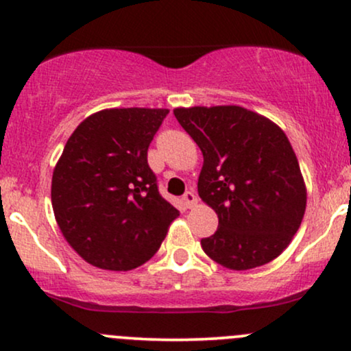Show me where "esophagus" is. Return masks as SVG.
Segmentation results:
<instances>
[{
    "mask_svg": "<svg viewBox=\"0 0 351 351\" xmlns=\"http://www.w3.org/2000/svg\"><path fill=\"white\" fill-rule=\"evenodd\" d=\"M183 201H184V206L186 208H193L196 203H198V198H196L195 191H186L183 195Z\"/></svg>",
    "mask_w": 351,
    "mask_h": 351,
    "instance_id": "esophagus-1",
    "label": "esophagus"
}]
</instances>
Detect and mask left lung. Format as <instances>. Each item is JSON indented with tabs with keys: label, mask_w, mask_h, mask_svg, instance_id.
<instances>
[{
	"label": "left lung",
	"mask_w": 351,
	"mask_h": 351,
	"mask_svg": "<svg viewBox=\"0 0 351 351\" xmlns=\"http://www.w3.org/2000/svg\"><path fill=\"white\" fill-rule=\"evenodd\" d=\"M203 153L199 198L216 211L217 231L203 251L232 271L280 256L300 228L307 189L280 127L239 106L173 110Z\"/></svg>",
	"instance_id": "8db88e82"
}]
</instances>
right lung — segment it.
<instances>
[{
  "mask_svg": "<svg viewBox=\"0 0 351 351\" xmlns=\"http://www.w3.org/2000/svg\"><path fill=\"white\" fill-rule=\"evenodd\" d=\"M167 108H107L69 136L51 199L71 247L95 267L132 271L150 261L180 211L160 195L147 152Z\"/></svg>",
  "mask_w": 351,
  "mask_h": 351,
  "instance_id": "1",
  "label": "right lung"
}]
</instances>
